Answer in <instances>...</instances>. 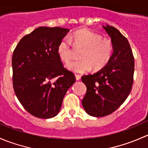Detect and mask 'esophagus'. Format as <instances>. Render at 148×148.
<instances>
[{
    "label": "esophagus",
    "instance_id": "1",
    "mask_svg": "<svg viewBox=\"0 0 148 148\" xmlns=\"http://www.w3.org/2000/svg\"><path fill=\"white\" fill-rule=\"evenodd\" d=\"M75 77H76V79H77V81H79V80L81 79V76L78 75V74H76Z\"/></svg>",
    "mask_w": 148,
    "mask_h": 148
}]
</instances>
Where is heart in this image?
Segmentation results:
<instances>
[{
  "label": "heart",
  "mask_w": 148,
  "mask_h": 148,
  "mask_svg": "<svg viewBox=\"0 0 148 148\" xmlns=\"http://www.w3.org/2000/svg\"><path fill=\"white\" fill-rule=\"evenodd\" d=\"M71 42L74 46L84 48L79 60H73L66 65L69 71L84 74L93 69L99 70L111 59L113 53L112 43L109 39L88 29H80L69 36L62 38L57 46V54L64 63H68L72 57Z\"/></svg>",
  "instance_id": "b5f03b06"
}]
</instances>
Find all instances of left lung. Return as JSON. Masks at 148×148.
<instances>
[{"label": "left lung", "mask_w": 148, "mask_h": 148, "mask_svg": "<svg viewBox=\"0 0 148 148\" xmlns=\"http://www.w3.org/2000/svg\"><path fill=\"white\" fill-rule=\"evenodd\" d=\"M102 28L112 43L111 59L97 73L82 77L86 86L82 104L85 112L95 117L112 114L125 102L132 89L135 69L134 56L127 39L113 26L106 25Z\"/></svg>", "instance_id": "1"}]
</instances>
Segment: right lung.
<instances>
[{
  "mask_svg": "<svg viewBox=\"0 0 148 148\" xmlns=\"http://www.w3.org/2000/svg\"><path fill=\"white\" fill-rule=\"evenodd\" d=\"M69 31L41 26L23 36L13 51L15 94L25 110L38 118L57 115L67 90L76 81L57 54V46Z\"/></svg>",
  "mask_w": 148,
  "mask_h": 148,
  "instance_id": "1",
  "label": "right lung"
}]
</instances>
